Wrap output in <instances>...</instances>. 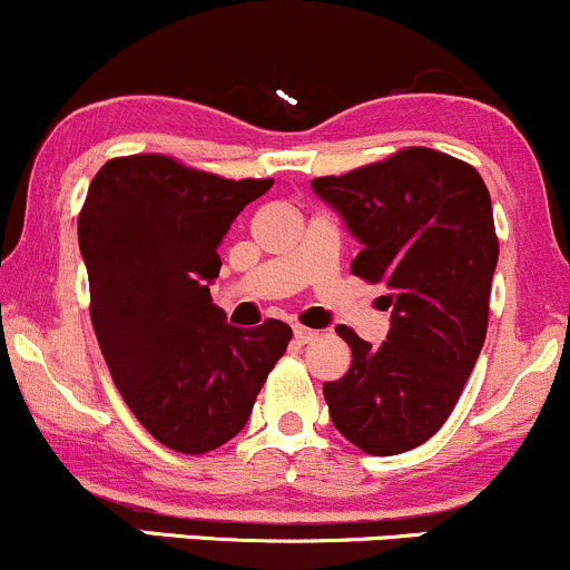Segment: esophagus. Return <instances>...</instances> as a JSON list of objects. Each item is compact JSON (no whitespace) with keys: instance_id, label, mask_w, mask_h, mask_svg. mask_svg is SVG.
Listing matches in <instances>:
<instances>
[{"instance_id":"34e87169","label":"esophagus","mask_w":570,"mask_h":570,"mask_svg":"<svg viewBox=\"0 0 570 570\" xmlns=\"http://www.w3.org/2000/svg\"><path fill=\"white\" fill-rule=\"evenodd\" d=\"M318 332L316 330H307V326H303V324H294V340H297V343H311L313 337H316Z\"/></svg>"}]
</instances>
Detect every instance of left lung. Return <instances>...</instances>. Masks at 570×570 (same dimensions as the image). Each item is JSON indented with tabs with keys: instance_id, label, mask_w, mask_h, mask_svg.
Instances as JSON below:
<instances>
[{
	"instance_id": "8db88e82",
	"label": "left lung",
	"mask_w": 570,
	"mask_h": 570,
	"mask_svg": "<svg viewBox=\"0 0 570 570\" xmlns=\"http://www.w3.org/2000/svg\"><path fill=\"white\" fill-rule=\"evenodd\" d=\"M313 189L362 240L353 276L383 286L385 343L337 326L351 370L324 383L330 417L370 455L417 448L444 426L488 335L499 235L490 193L474 166L407 147Z\"/></svg>"
}]
</instances>
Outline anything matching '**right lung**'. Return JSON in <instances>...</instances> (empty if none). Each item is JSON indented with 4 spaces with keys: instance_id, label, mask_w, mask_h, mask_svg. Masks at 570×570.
I'll return each instance as SVG.
<instances>
[{
    "instance_id": "right-lung-1",
    "label": "right lung",
    "mask_w": 570,
    "mask_h": 570,
    "mask_svg": "<svg viewBox=\"0 0 570 570\" xmlns=\"http://www.w3.org/2000/svg\"><path fill=\"white\" fill-rule=\"evenodd\" d=\"M273 179H225L168 155L98 168L77 217L90 322L136 421L176 453L203 455L246 426L292 326L225 322L208 284L233 219Z\"/></svg>"
}]
</instances>
